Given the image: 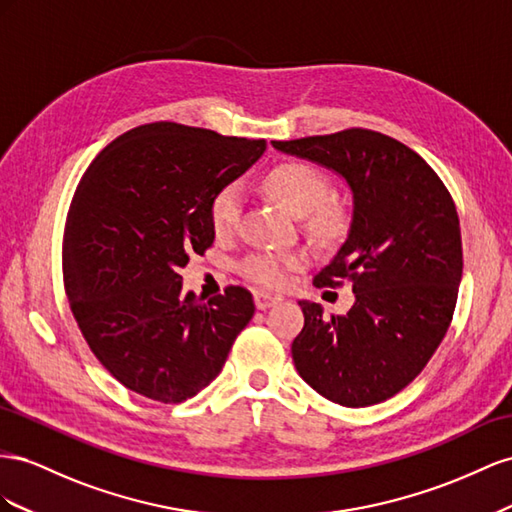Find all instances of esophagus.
<instances>
[{
    "mask_svg": "<svg viewBox=\"0 0 512 512\" xmlns=\"http://www.w3.org/2000/svg\"><path fill=\"white\" fill-rule=\"evenodd\" d=\"M253 296H255V306L259 311H266V309H270L272 304L279 302V298L272 296V294H266V291H255Z\"/></svg>",
    "mask_w": 512,
    "mask_h": 512,
    "instance_id": "esophagus-1",
    "label": "esophagus"
}]
</instances>
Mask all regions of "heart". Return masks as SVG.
Listing matches in <instances>:
<instances>
[{"mask_svg": "<svg viewBox=\"0 0 512 512\" xmlns=\"http://www.w3.org/2000/svg\"><path fill=\"white\" fill-rule=\"evenodd\" d=\"M266 193L283 210L294 216L309 214V229L319 240H337L347 227V214L337 201L328 197L326 175L302 160H283L264 175ZM242 208V193L238 184H227L210 203V223L216 236H227L236 227ZM302 264L300 255L257 253L242 264V274L248 281L264 287H283L289 272Z\"/></svg>", "mask_w": 512, "mask_h": 512, "instance_id": "heart-1", "label": "heart"}]
</instances>
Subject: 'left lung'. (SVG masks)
<instances>
[{"mask_svg": "<svg viewBox=\"0 0 512 512\" xmlns=\"http://www.w3.org/2000/svg\"><path fill=\"white\" fill-rule=\"evenodd\" d=\"M272 145L339 173L354 199L347 240L315 285L349 279L356 302L330 317L317 302H298L296 369L332 403H382L427 367L455 313L463 272L455 201L414 150L375 130Z\"/></svg>", "mask_w": 512, "mask_h": 512, "instance_id": "8db88e82", "label": "left lung"}]
</instances>
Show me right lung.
Returning <instances> with one entry per match:
<instances>
[{"label":"right lung","mask_w":512,"mask_h":512,"mask_svg":"<svg viewBox=\"0 0 512 512\" xmlns=\"http://www.w3.org/2000/svg\"><path fill=\"white\" fill-rule=\"evenodd\" d=\"M264 139L154 122L87 167L64 229V287L83 339L120 384L182 403L221 373L255 313L244 287L208 302L180 268L214 242L210 203L264 154Z\"/></svg>","instance_id":"1"}]
</instances>
